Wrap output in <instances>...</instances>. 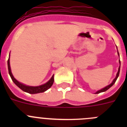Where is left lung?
<instances>
[{
  "label": "left lung",
  "mask_w": 127,
  "mask_h": 127,
  "mask_svg": "<svg viewBox=\"0 0 127 127\" xmlns=\"http://www.w3.org/2000/svg\"><path fill=\"white\" fill-rule=\"evenodd\" d=\"M118 54L119 57H120V55H119V53H118ZM119 62H120V67H119V69H118V72H117V74H116V77H115V78H114V80L113 81V82H112L110 84V85H109L108 86H105V88H102V89H101V90H100L97 91V92L95 93V94H99V93H101V92H105V91H106V90H108L109 88H111V86H113V85H114V83H115V82H116V79H117V78H118V76H119V74H120V64H121V63H120V61H119Z\"/></svg>",
  "instance_id": "obj_1"
}]
</instances>
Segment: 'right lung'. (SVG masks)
Returning a JSON list of instances; mask_svg holds the SVG:
<instances>
[{"label":"right lung","instance_id":"1","mask_svg":"<svg viewBox=\"0 0 127 127\" xmlns=\"http://www.w3.org/2000/svg\"><path fill=\"white\" fill-rule=\"evenodd\" d=\"M7 66H8V70H9V74L10 76H11V79L14 82V84L17 86H18L19 88L23 91L27 92L30 94H39V93H42L46 91L50 88H51V86H52L54 82V75L51 77V79L47 82L46 83L44 84V85H41L39 86H27L21 83L19 81H18L13 76V74L11 72V67H10V60H9V57L7 60Z\"/></svg>","mask_w":127,"mask_h":127}]
</instances>
